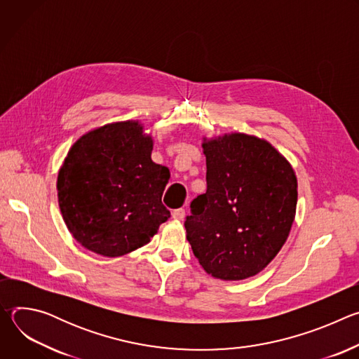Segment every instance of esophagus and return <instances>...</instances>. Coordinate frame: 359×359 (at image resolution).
I'll return each instance as SVG.
<instances>
[{"mask_svg":"<svg viewBox=\"0 0 359 359\" xmlns=\"http://www.w3.org/2000/svg\"><path fill=\"white\" fill-rule=\"evenodd\" d=\"M172 217H173L175 220H183V219L186 217L184 209H176V210H173V212H172Z\"/></svg>","mask_w":359,"mask_h":359,"instance_id":"1","label":"esophagus"}]
</instances>
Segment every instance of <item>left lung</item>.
<instances>
[{"label": "left lung", "instance_id": "left-lung-1", "mask_svg": "<svg viewBox=\"0 0 359 359\" xmlns=\"http://www.w3.org/2000/svg\"><path fill=\"white\" fill-rule=\"evenodd\" d=\"M208 190L191 204L186 237L208 274L238 281L263 271L291 231L298 183L266 139L238 132L203 136Z\"/></svg>", "mask_w": 359, "mask_h": 359}]
</instances>
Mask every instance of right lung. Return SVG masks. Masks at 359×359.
Here are the masks:
<instances>
[{
    "label": "right lung",
    "instance_id": "right-lung-1",
    "mask_svg": "<svg viewBox=\"0 0 359 359\" xmlns=\"http://www.w3.org/2000/svg\"><path fill=\"white\" fill-rule=\"evenodd\" d=\"M151 150L153 136L139 121L90 129L71 146L58 172V204L82 247L121 257L170 217L162 203L170 172L151 161Z\"/></svg>",
    "mask_w": 359,
    "mask_h": 359
}]
</instances>
